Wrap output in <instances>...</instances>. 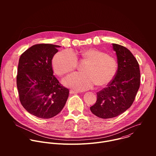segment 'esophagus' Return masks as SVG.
Here are the masks:
<instances>
[{"label": "esophagus", "instance_id": "obj_1", "mask_svg": "<svg viewBox=\"0 0 156 156\" xmlns=\"http://www.w3.org/2000/svg\"><path fill=\"white\" fill-rule=\"evenodd\" d=\"M70 94H77V93H78V91H75V90H71L70 91Z\"/></svg>", "mask_w": 156, "mask_h": 156}]
</instances>
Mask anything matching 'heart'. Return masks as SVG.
I'll return each instance as SVG.
<instances>
[{"mask_svg":"<svg viewBox=\"0 0 156 156\" xmlns=\"http://www.w3.org/2000/svg\"><path fill=\"white\" fill-rule=\"evenodd\" d=\"M78 55L87 62L82 69L83 73H75L63 80L65 85L76 90L84 91L92 87L104 86L114 78L117 69L114 58L95 48L81 51ZM77 58L70 50L66 49L57 53L52 60L55 72L58 75L67 74L75 69Z\"/></svg>","mask_w":156,"mask_h":156,"instance_id":"b5f03b06","label":"heart"}]
</instances>
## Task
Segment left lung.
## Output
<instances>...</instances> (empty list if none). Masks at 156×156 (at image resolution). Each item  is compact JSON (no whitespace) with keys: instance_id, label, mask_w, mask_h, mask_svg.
I'll return each instance as SVG.
<instances>
[{"instance_id":"1","label":"left lung","mask_w":156,"mask_h":156,"mask_svg":"<svg viewBox=\"0 0 156 156\" xmlns=\"http://www.w3.org/2000/svg\"><path fill=\"white\" fill-rule=\"evenodd\" d=\"M116 52L118 69L107 87L97 93L96 102L90 107L93 114L101 119L115 117L132 105L140 85L138 61L125 47L112 44Z\"/></svg>"}]
</instances>
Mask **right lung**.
Wrapping results in <instances>:
<instances>
[{
    "instance_id": "add662e5",
    "label": "right lung",
    "mask_w": 156,
    "mask_h": 156,
    "mask_svg": "<svg viewBox=\"0 0 156 156\" xmlns=\"http://www.w3.org/2000/svg\"><path fill=\"white\" fill-rule=\"evenodd\" d=\"M60 46L36 44L20 57L16 85L20 101L28 112L41 119L57 115L67 101L69 89L55 77L52 60Z\"/></svg>"
}]
</instances>
